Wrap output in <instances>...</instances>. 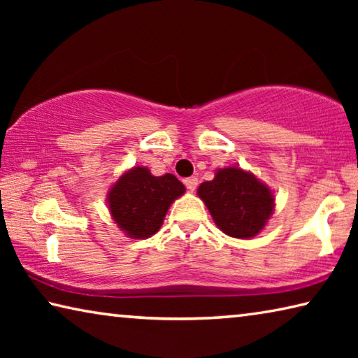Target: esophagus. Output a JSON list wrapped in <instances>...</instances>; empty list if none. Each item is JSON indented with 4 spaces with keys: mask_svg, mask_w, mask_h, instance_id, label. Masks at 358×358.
Instances as JSON below:
<instances>
[{
    "mask_svg": "<svg viewBox=\"0 0 358 358\" xmlns=\"http://www.w3.org/2000/svg\"><path fill=\"white\" fill-rule=\"evenodd\" d=\"M183 183H185V186L187 187V189L189 191H194L197 187V178L196 177H189V178H185L183 180Z\"/></svg>",
    "mask_w": 358,
    "mask_h": 358,
    "instance_id": "34e87169",
    "label": "esophagus"
}]
</instances>
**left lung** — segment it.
<instances>
[{
	"label": "left lung",
	"instance_id": "8db88e82",
	"mask_svg": "<svg viewBox=\"0 0 358 358\" xmlns=\"http://www.w3.org/2000/svg\"><path fill=\"white\" fill-rule=\"evenodd\" d=\"M224 234L251 238L264 229L273 213V194L264 183L237 167L220 169L211 181L197 189Z\"/></svg>",
	"mask_w": 358,
	"mask_h": 358
}]
</instances>
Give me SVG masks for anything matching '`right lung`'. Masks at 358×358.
Returning a JSON list of instances; mask_svg holds the SVG:
<instances>
[{
    "label": "right lung",
    "instance_id": "add662e5",
    "mask_svg": "<svg viewBox=\"0 0 358 358\" xmlns=\"http://www.w3.org/2000/svg\"><path fill=\"white\" fill-rule=\"evenodd\" d=\"M185 186L172 173L153 177L147 167H134L121 175L108 192L112 217L132 238H148L159 230L175 199Z\"/></svg>",
    "mask_w": 358,
    "mask_h": 358
}]
</instances>
